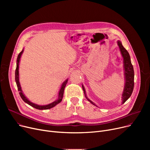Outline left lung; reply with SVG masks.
<instances>
[{
	"mask_svg": "<svg viewBox=\"0 0 150 150\" xmlns=\"http://www.w3.org/2000/svg\"><path fill=\"white\" fill-rule=\"evenodd\" d=\"M117 43H118V45H119L122 55L123 58V62H124L125 85V88H124L123 93L122 95V98H123L122 103H124L130 97V96H131V94L132 93L134 86V69L131 64L129 53L124 48V47L122 45V44L120 41H119ZM82 87H83V89L86 98H87L88 100L92 104L96 106L92 101H91L89 99L87 98V97L86 96V91H85L83 85H82Z\"/></svg>",
	"mask_w": 150,
	"mask_h": 150,
	"instance_id": "left-lung-1",
	"label": "left lung"
}]
</instances>
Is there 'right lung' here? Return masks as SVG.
Here are the masks:
<instances>
[{
    "mask_svg": "<svg viewBox=\"0 0 150 150\" xmlns=\"http://www.w3.org/2000/svg\"><path fill=\"white\" fill-rule=\"evenodd\" d=\"M23 52V50L20 52V53L18 54V58H17V65H16V71H15V80H16V83L17 86H18V91H19V95L21 96V97L22 98V99L24 101L25 103H27V104H28L29 105H30L31 106H32L36 109H39V110H45V109H50L53 107H54V106H56L57 104L59 103L61 101L62 97H63V94H64V88L66 87V85L67 83V80H66L64 83H62L61 89L59 92V98L57 100H56L55 101L53 102V103L47 105H44V106H39L36 104H34L33 103L30 102L25 97V96L23 95V93H22V91L21 90V86L19 84V62L20 61V58L21 57V54H22Z\"/></svg>",
    "mask_w": 150,
    "mask_h": 150,
    "instance_id": "right-lung-1",
    "label": "right lung"
}]
</instances>
